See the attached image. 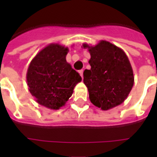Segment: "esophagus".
<instances>
[{
	"instance_id": "obj_1",
	"label": "esophagus",
	"mask_w": 157,
	"mask_h": 157,
	"mask_svg": "<svg viewBox=\"0 0 157 157\" xmlns=\"http://www.w3.org/2000/svg\"><path fill=\"white\" fill-rule=\"evenodd\" d=\"M79 74H80L81 77L83 78V70H80V71H79Z\"/></svg>"
}]
</instances>
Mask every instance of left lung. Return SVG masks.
I'll return each instance as SVG.
<instances>
[{
    "label": "left lung",
    "mask_w": 157,
    "mask_h": 157,
    "mask_svg": "<svg viewBox=\"0 0 157 157\" xmlns=\"http://www.w3.org/2000/svg\"><path fill=\"white\" fill-rule=\"evenodd\" d=\"M90 54V70L84 71V84L90 100L103 111L119 106L127 98L134 83L129 58L121 48L100 40L95 45L84 43Z\"/></svg>",
    "instance_id": "obj_1"
}]
</instances>
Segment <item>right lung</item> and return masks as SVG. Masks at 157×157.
Here are the masks:
<instances>
[{"mask_svg":"<svg viewBox=\"0 0 157 157\" xmlns=\"http://www.w3.org/2000/svg\"><path fill=\"white\" fill-rule=\"evenodd\" d=\"M68 51L64 45L51 43L36 54L28 66V90L38 104L49 109L59 110L66 104L81 81L78 72L67 62Z\"/></svg>","mask_w":157,"mask_h":157,"instance_id":"add662e5","label":"right lung"}]
</instances>
